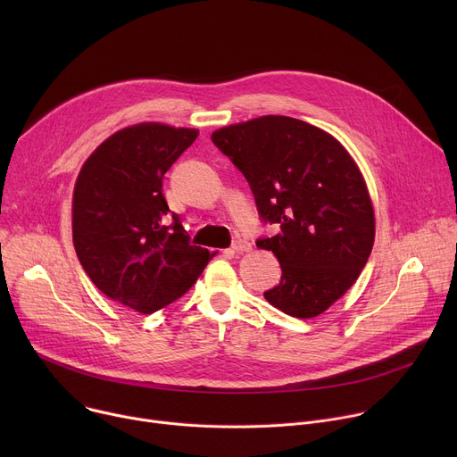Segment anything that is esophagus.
I'll return each instance as SVG.
<instances>
[{
  "mask_svg": "<svg viewBox=\"0 0 457 457\" xmlns=\"http://www.w3.org/2000/svg\"><path fill=\"white\" fill-rule=\"evenodd\" d=\"M251 249H253V245H251L247 240L238 238V240H235V242H233V251H235V253H238V254H242V253H249Z\"/></svg>",
  "mask_w": 457,
  "mask_h": 457,
  "instance_id": "obj_1",
  "label": "esophagus"
}]
</instances>
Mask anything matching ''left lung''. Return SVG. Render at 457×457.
<instances>
[{"instance_id":"1","label":"left lung","mask_w":457,"mask_h":457,"mask_svg":"<svg viewBox=\"0 0 457 457\" xmlns=\"http://www.w3.org/2000/svg\"><path fill=\"white\" fill-rule=\"evenodd\" d=\"M247 179L258 213L278 224L260 238L282 280L266 300L295 318H314L358 280L376 220L365 179L345 146L325 129L286 115H262L212 134Z\"/></svg>"}]
</instances>
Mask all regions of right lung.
Segmentation results:
<instances>
[{
  "label": "right lung",
  "mask_w": 457,
  "mask_h": 457,
  "mask_svg": "<svg viewBox=\"0 0 457 457\" xmlns=\"http://www.w3.org/2000/svg\"><path fill=\"white\" fill-rule=\"evenodd\" d=\"M199 129L126 126L85 161L72 197V238L90 280L112 300L150 314L180 298L215 253L191 245L162 195V177Z\"/></svg>",
  "instance_id": "obj_1"
}]
</instances>
